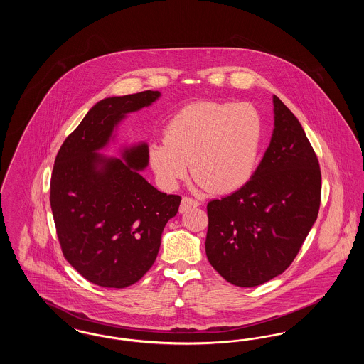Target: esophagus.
Segmentation results:
<instances>
[{
    "instance_id": "esophagus-1",
    "label": "esophagus",
    "mask_w": 364,
    "mask_h": 364,
    "mask_svg": "<svg viewBox=\"0 0 364 364\" xmlns=\"http://www.w3.org/2000/svg\"><path fill=\"white\" fill-rule=\"evenodd\" d=\"M198 206H200V202H199V200H196V199H193V198H190V196H184V198L181 199L180 213H186L187 210H190V208H198Z\"/></svg>"
}]
</instances>
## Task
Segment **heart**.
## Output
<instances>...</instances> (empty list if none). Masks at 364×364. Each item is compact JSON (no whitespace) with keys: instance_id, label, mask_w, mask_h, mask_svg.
Listing matches in <instances>:
<instances>
[{"instance_id":"heart-1","label":"heart","mask_w":364,"mask_h":364,"mask_svg":"<svg viewBox=\"0 0 364 364\" xmlns=\"http://www.w3.org/2000/svg\"><path fill=\"white\" fill-rule=\"evenodd\" d=\"M263 136L259 112L248 104L195 102L180 109L149 147L158 181L174 188L190 164L193 178L214 193L242 188L254 176Z\"/></svg>"}]
</instances>
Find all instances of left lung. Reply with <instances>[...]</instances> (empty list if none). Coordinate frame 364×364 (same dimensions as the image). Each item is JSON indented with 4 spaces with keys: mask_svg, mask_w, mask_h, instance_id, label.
Here are the masks:
<instances>
[{
    "mask_svg": "<svg viewBox=\"0 0 364 364\" xmlns=\"http://www.w3.org/2000/svg\"><path fill=\"white\" fill-rule=\"evenodd\" d=\"M274 131L252 178L208 203L206 255L228 282L251 288L285 272L321 206L318 156L294 113L273 97Z\"/></svg>",
    "mask_w": 364,
    "mask_h": 364,
    "instance_id": "8db88e82",
    "label": "left lung"
}]
</instances>
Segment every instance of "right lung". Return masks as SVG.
<instances>
[{
	"label": "right lung",
	"mask_w": 364,
	"mask_h": 364,
	"mask_svg": "<svg viewBox=\"0 0 364 364\" xmlns=\"http://www.w3.org/2000/svg\"><path fill=\"white\" fill-rule=\"evenodd\" d=\"M159 95L147 90L100 101L54 161L50 206L61 251L79 274L100 287L138 282L156 262L162 230L178 211L181 196L156 190L139 173L149 162L146 143L124 150V161L97 153L127 113Z\"/></svg>",
	"instance_id": "obj_1"
}]
</instances>
